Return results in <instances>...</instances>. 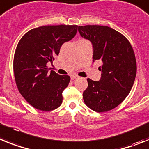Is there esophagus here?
<instances>
[{
    "mask_svg": "<svg viewBox=\"0 0 149 149\" xmlns=\"http://www.w3.org/2000/svg\"><path fill=\"white\" fill-rule=\"evenodd\" d=\"M70 79L71 80L76 79H78V76H76V75H72V76H70Z\"/></svg>",
    "mask_w": 149,
    "mask_h": 149,
    "instance_id": "esophagus-1",
    "label": "esophagus"
}]
</instances>
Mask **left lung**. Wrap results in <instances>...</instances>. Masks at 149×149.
I'll return each mask as SVG.
<instances>
[{"instance_id":"8db88e82","label":"left lung","mask_w":149,"mask_h":149,"mask_svg":"<svg viewBox=\"0 0 149 149\" xmlns=\"http://www.w3.org/2000/svg\"><path fill=\"white\" fill-rule=\"evenodd\" d=\"M79 34L93 46V61L100 60L101 77L99 81L87 79L83 92L87 107L97 112L116 108L127 97L136 74L135 54L127 39L108 26H79Z\"/></svg>"}]
</instances>
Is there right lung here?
<instances>
[{
  "label": "right lung",
  "instance_id": "right-lung-1",
  "mask_svg": "<svg viewBox=\"0 0 149 149\" xmlns=\"http://www.w3.org/2000/svg\"><path fill=\"white\" fill-rule=\"evenodd\" d=\"M77 25H47L33 28L20 40L13 61L15 79L23 97L34 108L51 111L61 106L62 92L70 77L46 67L59 54L63 43L77 32Z\"/></svg>",
  "mask_w": 149,
  "mask_h": 149
}]
</instances>
